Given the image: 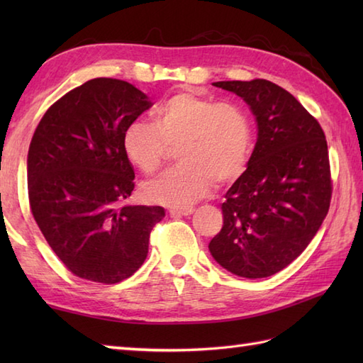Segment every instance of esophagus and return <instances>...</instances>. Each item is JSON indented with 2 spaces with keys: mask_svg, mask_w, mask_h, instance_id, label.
Returning a JSON list of instances; mask_svg holds the SVG:
<instances>
[{
  "mask_svg": "<svg viewBox=\"0 0 363 363\" xmlns=\"http://www.w3.org/2000/svg\"><path fill=\"white\" fill-rule=\"evenodd\" d=\"M169 212V215H172V217H187V215H191L195 212V209L194 207H181V209H169L168 211Z\"/></svg>",
  "mask_w": 363,
  "mask_h": 363,
  "instance_id": "1",
  "label": "esophagus"
}]
</instances>
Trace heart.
Instances as JSON below:
<instances>
[{"mask_svg":"<svg viewBox=\"0 0 363 363\" xmlns=\"http://www.w3.org/2000/svg\"><path fill=\"white\" fill-rule=\"evenodd\" d=\"M152 125L135 120L123 133L125 156L137 169L151 174L169 146L181 162L145 182L142 195L150 203L189 206L209 196L217 179L233 182L252 151V123L240 104L217 103L195 91H181L154 107Z\"/></svg>","mask_w":363,"mask_h":363,"instance_id":"1","label":"heart"}]
</instances>
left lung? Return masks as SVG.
<instances>
[{
  "label": "left lung",
  "mask_w": 363,
  "mask_h": 363,
  "mask_svg": "<svg viewBox=\"0 0 363 363\" xmlns=\"http://www.w3.org/2000/svg\"><path fill=\"white\" fill-rule=\"evenodd\" d=\"M250 106L257 142L248 168L228 190L212 257L235 276L259 279L290 265L326 218L333 184L320 123L267 79L220 81Z\"/></svg>",
  "instance_id": "1"
}]
</instances>
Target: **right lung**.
I'll use <instances>...</instances> for the list:
<instances>
[{"instance_id":"right-lung-1","label":"right lung","mask_w":363,"mask_h":363,"mask_svg":"<svg viewBox=\"0 0 363 363\" xmlns=\"http://www.w3.org/2000/svg\"><path fill=\"white\" fill-rule=\"evenodd\" d=\"M151 106L126 81L90 79L45 112L30 140V212L51 250L82 279L117 284L133 276L165 217L160 206L123 204L134 190L123 133Z\"/></svg>"}]
</instances>
